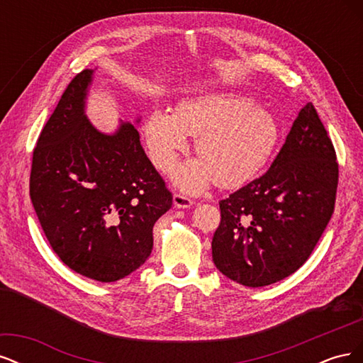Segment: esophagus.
<instances>
[{
  "label": "esophagus",
  "instance_id": "34e87169",
  "mask_svg": "<svg viewBox=\"0 0 363 363\" xmlns=\"http://www.w3.org/2000/svg\"><path fill=\"white\" fill-rule=\"evenodd\" d=\"M172 203L174 206L177 208H188L194 204V201L191 199H188V196H184L182 194H174L172 196Z\"/></svg>",
  "mask_w": 363,
  "mask_h": 363
}]
</instances>
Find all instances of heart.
I'll use <instances>...</instances> for the list:
<instances>
[{"label":"heart","mask_w":363,"mask_h":363,"mask_svg":"<svg viewBox=\"0 0 363 363\" xmlns=\"http://www.w3.org/2000/svg\"><path fill=\"white\" fill-rule=\"evenodd\" d=\"M196 138L200 159L174 174V183L189 194H200L213 180L233 188L256 175L280 138L277 118L252 98L233 91H212L183 100L175 112L155 108L145 121V138L152 162L171 171L179 152Z\"/></svg>","instance_id":"obj_1"}]
</instances>
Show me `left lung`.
I'll list each match as a JSON object with an SVG mask.
<instances>
[{
    "mask_svg": "<svg viewBox=\"0 0 363 363\" xmlns=\"http://www.w3.org/2000/svg\"><path fill=\"white\" fill-rule=\"evenodd\" d=\"M337 172L332 140L307 103L271 168L219 201L221 224L212 239L216 268L248 288L291 276L330 221Z\"/></svg>",
    "mask_w": 363,
    "mask_h": 363,
    "instance_id": "1",
    "label": "left lung"
}]
</instances>
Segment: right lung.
<instances>
[{"label": "right lung", "instance_id": "obj_1", "mask_svg": "<svg viewBox=\"0 0 363 363\" xmlns=\"http://www.w3.org/2000/svg\"><path fill=\"white\" fill-rule=\"evenodd\" d=\"M92 79L94 69L77 74L43 127L33 151L30 199L65 265L108 283L144 265L152 227L172 195L133 124L121 123L107 135L87 119Z\"/></svg>", "mask_w": 363, "mask_h": 363}]
</instances>
